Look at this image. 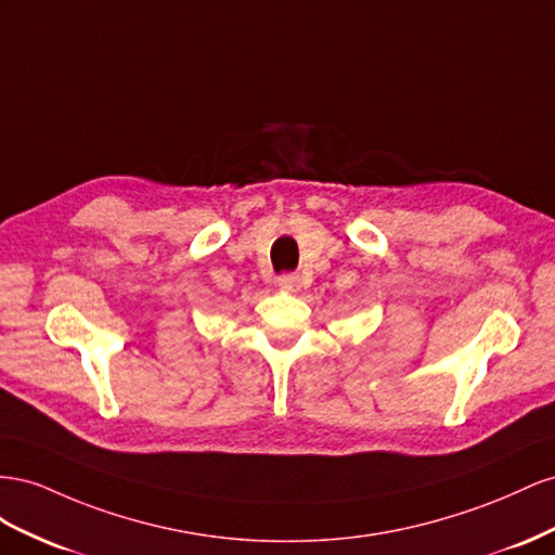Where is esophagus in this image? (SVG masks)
<instances>
[{
	"mask_svg": "<svg viewBox=\"0 0 555 555\" xmlns=\"http://www.w3.org/2000/svg\"><path fill=\"white\" fill-rule=\"evenodd\" d=\"M276 286L283 291H295L299 286V274H283L276 279Z\"/></svg>",
	"mask_w": 555,
	"mask_h": 555,
	"instance_id": "obj_1",
	"label": "esophagus"
}]
</instances>
